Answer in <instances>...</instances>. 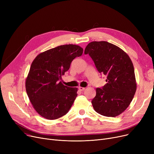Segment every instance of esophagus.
Here are the masks:
<instances>
[{"label": "esophagus", "instance_id": "obj_1", "mask_svg": "<svg viewBox=\"0 0 154 154\" xmlns=\"http://www.w3.org/2000/svg\"><path fill=\"white\" fill-rule=\"evenodd\" d=\"M79 89L80 91H84L85 90V88L82 87H79Z\"/></svg>", "mask_w": 154, "mask_h": 154}]
</instances>
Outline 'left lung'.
<instances>
[{
	"instance_id": "1",
	"label": "left lung",
	"mask_w": 154,
	"mask_h": 154,
	"mask_svg": "<svg viewBox=\"0 0 154 154\" xmlns=\"http://www.w3.org/2000/svg\"><path fill=\"white\" fill-rule=\"evenodd\" d=\"M84 54L90 55L100 74L107 77V84L96 88L92 100L94 110L106 117L122 114L132 102L137 88L130 57L120 48L106 41L89 43Z\"/></svg>"
}]
</instances>
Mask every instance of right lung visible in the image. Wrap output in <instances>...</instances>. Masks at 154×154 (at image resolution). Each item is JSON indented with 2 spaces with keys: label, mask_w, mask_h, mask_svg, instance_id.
<instances>
[{
  "label": "right lung",
  "mask_w": 154,
  "mask_h": 154,
  "mask_svg": "<svg viewBox=\"0 0 154 154\" xmlns=\"http://www.w3.org/2000/svg\"><path fill=\"white\" fill-rule=\"evenodd\" d=\"M83 48L79 45H60L38 54L32 62L26 81L31 103L42 117L54 120L66 115L76 97L77 88L63 85L59 80Z\"/></svg>",
  "instance_id": "obj_1"
}]
</instances>
